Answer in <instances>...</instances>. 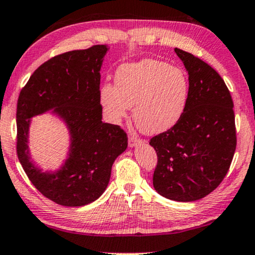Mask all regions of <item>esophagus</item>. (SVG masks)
<instances>
[{"instance_id":"obj_1","label":"esophagus","mask_w":255,"mask_h":255,"mask_svg":"<svg viewBox=\"0 0 255 255\" xmlns=\"http://www.w3.org/2000/svg\"><path fill=\"white\" fill-rule=\"evenodd\" d=\"M142 143H143L142 139L135 137V136H129L128 144H129V146H130V147H136V146L140 145Z\"/></svg>"}]
</instances>
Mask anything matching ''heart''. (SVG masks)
<instances>
[{"label":"heart","instance_id":"b5f03b06","mask_svg":"<svg viewBox=\"0 0 255 255\" xmlns=\"http://www.w3.org/2000/svg\"><path fill=\"white\" fill-rule=\"evenodd\" d=\"M189 101V80L183 70L157 59H142L118 67L116 86L100 88L105 119L118 125L131 106L135 124L149 135L172 129L184 115Z\"/></svg>","mask_w":255,"mask_h":255}]
</instances>
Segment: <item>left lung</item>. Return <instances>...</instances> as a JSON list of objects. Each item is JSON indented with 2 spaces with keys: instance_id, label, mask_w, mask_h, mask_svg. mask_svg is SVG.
Instances as JSON below:
<instances>
[{
  "instance_id": "left-lung-1",
  "label": "left lung",
  "mask_w": 255,
  "mask_h": 255,
  "mask_svg": "<svg viewBox=\"0 0 255 255\" xmlns=\"http://www.w3.org/2000/svg\"><path fill=\"white\" fill-rule=\"evenodd\" d=\"M189 74V101L172 129L150 140L158 155L153 188L167 199L204 198L227 175L235 150L234 103L225 81L208 64L174 49Z\"/></svg>"
}]
</instances>
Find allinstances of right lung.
I'll list each match as a JSON object with an SVG mask.
<instances>
[{
  "label": "right lung",
  "instance_id": "1",
  "mask_svg": "<svg viewBox=\"0 0 255 255\" xmlns=\"http://www.w3.org/2000/svg\"><path fill=\"white\" fill-rule=\"evenodd\" d=\"M110 48L94 45L58 55L42 64L20 91L17 104V153L34 187L63 206H85L108 188L112 165L126 151L127 134L102 121L101 67ZM50 113L66 125L67 157L44 171L31 159V119Z\"/></svg>",
  "mask_w": 255,
  "mask_h": 255
}]
</instances>
